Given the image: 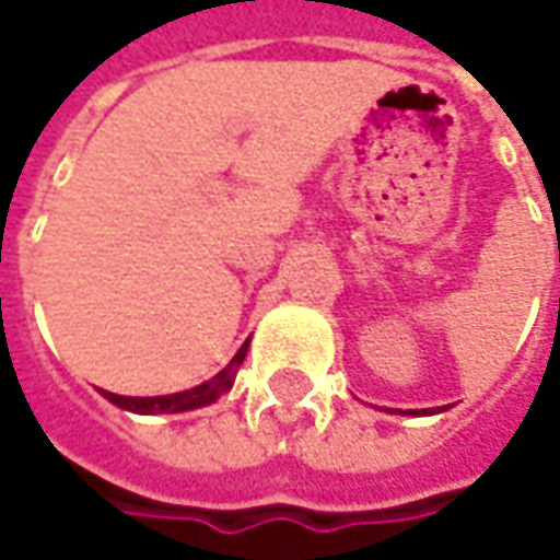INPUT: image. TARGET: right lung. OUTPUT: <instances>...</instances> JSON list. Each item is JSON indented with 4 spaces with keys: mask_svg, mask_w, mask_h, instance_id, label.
Returning <instances> with one entry per match:
<instances>
[{
    "mask_svg": "<svg viewBox=\"0 0 560 560\" xmlns=\"http://www.w3.org/2000/svg\"><path fill=\"white\" fill-rule=\"evenodd\" d=\"M245 351H248V341H245L243 348L236 351V357H233L228 369H221L219 375L212 377V381H203L200 387L185 389V393H173V396H152V399H135V396H116V393L102 389V396L104 399L114 401V405H119V408H126V411H138V413L191 411V408H200V405L215 401L219 396H224V393L233 387V377H236V369L243 365Z\"/></svg>",
    "mask_w": 560,
    "mask_h": 560,
    "instance_id": "right-lung-1",
    "label": "right lung"
}]
</instances>
